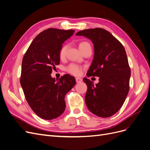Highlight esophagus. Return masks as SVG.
I'll return each instance as SVG.
<instances>
[{
	"label": "esophagus",
	"instance_id": "esophagus-1",
	"mask_svg": "<svg viewBox=\"0 0 150 150\" xmlns=\"http://www.w3.org/2000/svg\"><path fill=\"white\" fill-rule=\"evenodd\" d=\"M82 81H83V79L80 78H76V81L77 83H79L81 82H82Z\"/></svg>",
	"mask_w": 150,
	"mask_h": 150
}]
</instances>
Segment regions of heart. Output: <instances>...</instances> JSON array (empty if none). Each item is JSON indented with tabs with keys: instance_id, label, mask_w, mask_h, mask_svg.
I'll return each instance as SVG.
<instances>
[{
	"instance_id": "heart-1",
	"label": "heart",
	"mask_w": 150,
	"mask_h": 150,
	"mask_svg": "<svg viewBox=\"0 0 150 150\" xmlns=\"http://www.w3.org/2000/svg\"><path fill=\"white\" fill-rule=\"evenodd\" d=\"M89 44L88 42L86 41H81L79 43V49H82L83 47H84V46H87V45H89ZM66 49H67V46H62L59 51V57L61 59H64L66 55ZM66 71H67L68 73H69L72 75L74 76H79L81 71H82V67L81 66L75 64V63H71V64H69L68 66H67L65 68Z\"/></svg>"
}]
</instances>
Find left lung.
Segmentation results:
<instances>
[{"mask_svg":"<svg viewBox=\"0 0 150 150\" xmlns=\"http://www.w3.org/2000/svg\"><path fill=\"white\" fill-rule=\"evenodd\" d=\"M76 35H84L94 44V56L86 75L99 77L96 85L89 79H83L88 86L86 106L95 115L110 117L120 110L129 90L131 69L125 49L102 28L81 30Z\"/></svg>","mask_w":150,"mask_h":150,"instance_id":"obj_1","label":"left lung"}]
</instances>
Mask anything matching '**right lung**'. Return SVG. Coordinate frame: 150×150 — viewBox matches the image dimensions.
Instances as JSON below:
<instances>
[{"mask_svg": "<svg viewBox=\"0 0 150 150\" xmlns=\"http://www.w3.org/2000/svg\"><path fill=\"white\" fill-rule=\"evenodd\" d=\"M74 30L49 28L32 42L22 62L21 85L27 102L40 118L51 120L64 112V98L76 84L73 76L64 74L57 81L51 74L60 63L59 51Z\"/></svg>", "mask_w": 150, "mask_h": 150, "instance_id": "add662e5", "label": "right lung"}]
</instances>
